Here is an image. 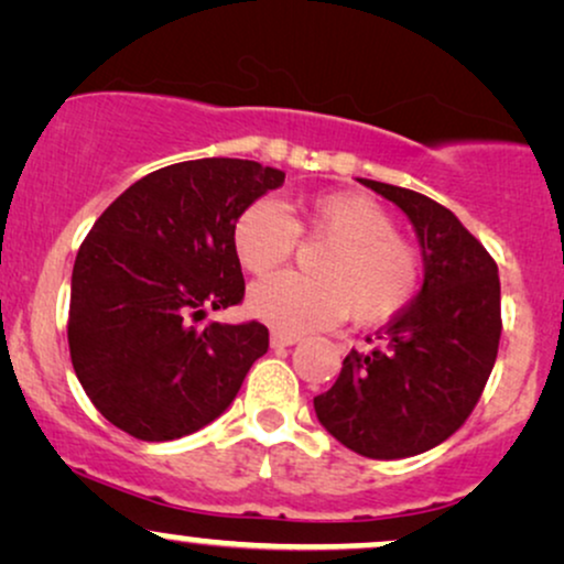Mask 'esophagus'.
I'll use <instances>...</instances> for the list:
<instances>
[{
	"label": "esophagus",
	"mask_w": 564,
	"mask_h": 564,
	"mask_svg": "<svg viewBox=\"0 0 564 564\" xmlns=\"http://www.w3.org/2000/svg\"><path fill=\"white\" fill-rule=\"evenodd\" d=\"M299 335L296 333H286V330H273L270 333V346L273 348H286V346H294L299 344Z\"/></svg>",
	"instance_id": "1"
}]
</instances>
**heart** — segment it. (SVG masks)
Instances as JSON below:
<instances>
[{
	"instance_id": "heart-1",
	"label": "heart",
	"mask_w": 564,
	"mask_h": 564,
	"mask_svg": "<svg viewBox=\"0 0 564 564\" xmlns=\"http://www.w3.org/2000/svg\"><path fill=\"white\" fill-rule=\"evenodd\" d=\"M299 231L330 249L315 262V278L278 273L249 289L247 306L262 323L286 333L317 330L346 315L377 325L416 296L419 252L398 237L393 218L375 199L356 192L312 197L299 220L275 199H258L234 224V252L249 273H270L291 258Z\"/></svg>"
}]
</instances>
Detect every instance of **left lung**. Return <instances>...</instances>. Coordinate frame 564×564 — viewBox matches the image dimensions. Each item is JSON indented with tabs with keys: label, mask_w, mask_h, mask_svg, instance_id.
<instances>
[{
	"label": "left lung",
	"mask_w": 564,
	"mask_h": 564,
	"mask_svg": "<svg viewBox=\"0 0 564 564\" xmlns=\"http://www.w3.org/2000/svg\"><path fill=\"white\" fill-rule=\"evenodd\" d=\"M359 182L409 216L424 283L377 333L380 346L346 356L333 388L315 398V413L348 451L398 460L445 442L479 403L500 346V278L481 241L445 205Z\"/></svg>",
	"instance_id": "left-lung-1"
}]
</instances>
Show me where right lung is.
<instances>
[{"instance_id":"right-lung-1","label":"right lung","mask_w":564,"mask_h":564,"mask_svg":"<svg viewBox=\"0 0 564 564\" xmlns=\"http://www.w3.org/2000/svg\"><path fill=\"white\" fill-rule=\"evenodd\" d=\"M286 180L258 161L159 169L93 224L73 268L67 340L90 403L132 437L180 440L218 419L268 327L197 319L245 296L234 224Z\"/></svg>"}]
</instances>
